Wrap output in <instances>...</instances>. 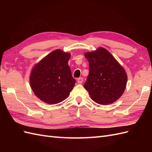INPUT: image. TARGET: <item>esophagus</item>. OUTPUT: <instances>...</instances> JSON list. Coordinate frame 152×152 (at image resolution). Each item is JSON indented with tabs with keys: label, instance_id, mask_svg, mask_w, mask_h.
Segmentation results:
<instances>
[{
	"label": "esophagus",
	"instance_id": "obj_1",
	"mask_svg": "<svg viewBox=\"0 0 152 152\" xmlns=\"http://www.w3.org/2000/svg\"><path fill=\"white\" fill-rule=\"evenodd\" d=\"M77 82L78 84H82V82H83V79H82V77H80L79 79H77Z\"/></svg>",
	"mask_w": 152,
	"mask_h": 152
}]
</instances>
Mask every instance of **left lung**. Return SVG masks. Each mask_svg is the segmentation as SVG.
Here are the masks:
<instances>
[{
  "instance_id": "left-lung-1",
  "label": "left lung",
  "mask_w": 152,
  "mask_h": 152,
  "mask_svg": "<svg viewBox=\"0 0 152 152\" xmlns=\"http://www.w3.org/2000/svg\"><path fill=\"white\" fill-rule=\"evenodd\" d=\"M84 56L89 64V73L84 87L91 99L103 105L116 102L126 87L125 70L104 48H99Z\"/></svg>"
}]
</instances>
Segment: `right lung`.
Listing matches in <instances>:
<instances>
[{
  "instance_id": "add662e5",
  "label": "right lung",
  "mask_w": 152,
  "mask_h": 152,
  "mask_svg": "<svg viewBox=\"0 0 152 152\" xmlns=\"http://www.w3.org/2000/svg\"><path fill=\"white\" fill-rule=\"evenodd\" d=\"M70 54L56 49L34 66L30 84L35 96L49 104L65 100L75 86L68 60Z\"/></svg>"
}]
</instances>
